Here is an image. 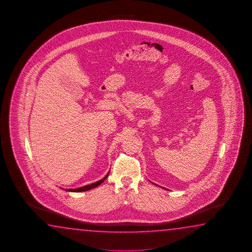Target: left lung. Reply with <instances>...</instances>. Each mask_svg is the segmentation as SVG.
<instances>
[{
    "label": "left lung",
    "mask_w": 252,
    "mask_h": 252,
    "mask_svg": "<svg viewBox=\"0 0 252 252\" xmlns=\"http://www.w3.org/2000/svg\"><path fill=\"white\" fill-rule=\"evenodd\" d=\"M151 183H152V182H151Z\"/></svg>",
    "instance_id": "left-lung-1"
}]
</instances>
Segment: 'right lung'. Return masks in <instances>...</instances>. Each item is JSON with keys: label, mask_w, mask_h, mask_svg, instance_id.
<instances>
[{"label": "right lung", "mask_w": 252, "mask_h": 252, "mask_svg": "<svg viewBox=\"0 0 252 252\" xmlns=\"http://www.w3.org/2000/svg\"><path fill=\"white\" fill-rule=\"evenodd\" d=\"M109 175V172L107 173L106 176L102 178L101 180H99L98 182H95L94 184H88V185H86V186H83V187H79V188L77 189H64V190H66V191H70V192H82V191H87V190H90V189H92L96 188V187H98V185H100V184H102L103 182L105 181V180L107 179V176Z\"/></svg>", "instance_id": "obj_1"}]
</instances>
